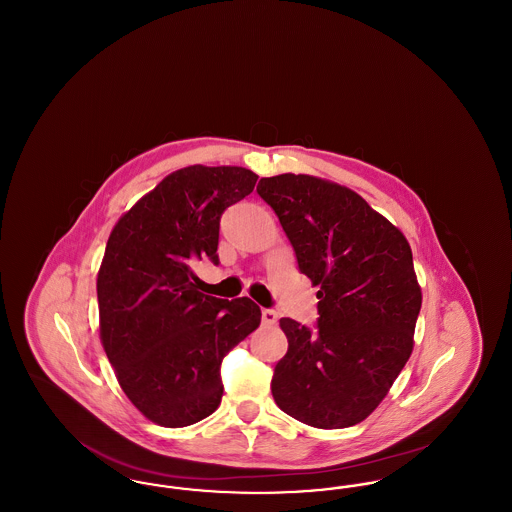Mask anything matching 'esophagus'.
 Segmentation results:
<instances>
[{
	"instance_id": "obj_1",
	"label": "esophagus",
	"mask_w": 512,
	"mask_h": 512,
	"mask_svg": "<svg viewBox=\"0 0 512 512\" xmlns=\"http://www.w3.org/2000/svg\"><path fill=\"white\" fill-rule=\"evenodd\" d=\"M261 318H263V324L272 326V324H276V320H278V313H276V311H272V309H263Z\"/></svg>"
}]
</instances>
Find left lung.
<instances>
[{"instance_id": "8db88e82", "label": "left lung", "mask_w": 512, "mask_h": 512, "mask_svg": "<svg viewBox=\"0 0 512 512\" xmlns=\"http://www.w3.org/2000/svg\"><path fill=\"white\" fill-rule=\"evenodd\" d=\"M257 194L320 288L315 332L280 318L288 353L274 368L272 397L315 428L359 424L413 353L422 292L411 245L361 195L330 180L288 172L261 178Z\"/></svg>"}]
</instances>
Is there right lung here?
I'll return each mask as SVG.
<instances>
[{"label": "right lung", "instance_id": "obj_1", "mask_svg": "<svg viewBox=\"0 0 512 512\" xmlns=\"http://www.w3.org/2000/svg\"><path fill=\"white\" fill-rule=\"evenodd\" d=\"M244 167L192 165L163 178L115 224L98 272L99 336L122 391L151 422L184 428L219 409L220 363L261 322L249 299L197 292L219 265L222 213L251 194Z\"/></svg>", "mask_w": 512, "mask_h": 512}]
</instances>
